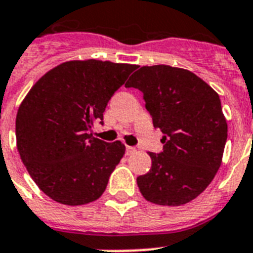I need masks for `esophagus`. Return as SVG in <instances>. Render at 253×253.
<instances>
[{
  "label": "esophagus",
  "instance_id": "34e87169",
  "mask_svg": "<svg viewBox=\"0 0 253 253\" xmlns=\"http://www.w3.org/2000/svg\"><path fill=\"white\" fill-rule=\"evenodd\" d=\"M136 148L135 147H131V146H126V155H131L132 152H135Z\"/></svg>",
  "mask_w": 253,
  "mask_h": 253
}]
</instances>
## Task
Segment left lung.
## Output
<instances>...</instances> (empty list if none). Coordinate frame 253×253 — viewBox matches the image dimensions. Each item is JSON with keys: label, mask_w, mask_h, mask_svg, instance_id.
<instances>
[{"label": "left lung", "mask_w": 253, "mask_h": 253, "mask_svg": "<svg viewBox=\"0 0 253 253\" xmlns=\"http://www.w3.org/2000/svg\"><path fill=\"white\" fill-rule=\"evenodd\" d=\"M126 87L142 91L154 127L164 134L163 152H150V172L136 178L139 190L152 204H188L222 163L227 122L219 95L190 71L163 64L138 69Z\"/></svg>", "instance_id": "8db88e82"}]
</instances>
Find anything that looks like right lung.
Wrapping results in <instances>:
<instances>
[{
	"instance_id": "obj_1",
	"label": "right lung",
	"mask_w": 253,
	"mask_h": 253,
	"mask_svg": "<svg viewBox=\"0 0 253 253\" xmlns=\"http://www.w3.org/2000/svg\"><path fill=\"white\" fill-rule=\"evenodd\" d=\"M138 65L101 60L65 61L35 83L18 109L17 148L42 192L59 204L98 200L126 147L89 134Z\"/></svg>"
}]
</instances>
